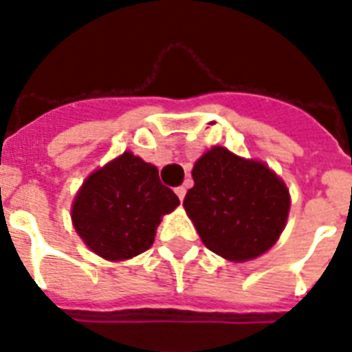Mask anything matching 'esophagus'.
Returning <instances> with one entry per match:
<instances>
[{
    "label": "esophagus",
    "instance_id": "obj_1",
    "mask_svg": "<svg viewBox=\"0 0 352 352\" xmlns=\"http://www.w3.org/2000/svg\"><path fill=\"white\" fill-rule=\"evenodd\" d=\"M175 193H177V197L181 199V201H184V195H186V188H184V186L175 188Z\"/></svg>",
    "mask_w": 352,
    "mask_h": 352
}]
</instances>
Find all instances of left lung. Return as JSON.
<instances>
[{
    "label": "left lung",
    "mask_w": 352,
    "mask_h": 352,
    "mask_svg": "<svg viewBox=\"0 0 352 352\" xmlns=\"http://www.w3.org/2000/svg\"><path fill=\"white\" fill-rule=\"evenodd\" d=\"M184 210L204 246L228 261H248L274 246L289 217L290 195L267 164L221 146L192 170Z\"/></svg>",
    "instance_id": "1"
}]
</instances>
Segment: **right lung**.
Listing matches in <instances>:
<instances>
[{
    "label": "right lung",
    "instance_id": "1",
    "mask_svg": "<svg viewBox=\"0 0 352 352\" xmlns=\"http://www.w3.org/2000/svg\"><path fill=\"white\" fill-rule=\"evenodd\" d=\"M177 206L179 197L160 182L159 170L126 151L85 179L71 219L95 254L124 261L153 245L160 217Z\"/></svg>",
    "mask_w": 352,
    "mask_h": 352
}]
</instances>
